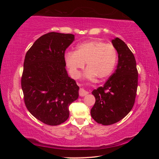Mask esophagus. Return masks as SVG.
<instances>
[{
    "mask_svg": "<svg viewBox=\"0 0 159 159\" xmlns=\"http://www.w3.org/2000/svg\"><path fill=\"white\" fill-rule=\"evenodd\" d=\"M88 93V91L85 90L83 88H80V89L79 90V95L81 96V97H83L87 95V94Z\"/></svg>",
    "mask_w": 159,
    "mask_h": 159,
    "instance_id": "obj_1",
    "label": "esophagus"
}]
</instances>
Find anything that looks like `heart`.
Here are the masks:
<instances>
[{
	"label": "heart",
	"instance_id": "1",
	"mask_svg": "<svg viewBox=\"0 0 159 159\" xmlns=\"http://www.w3.org/2000/svg\"><path fill=\"white\" fill-rule=\"evenodd\" d=\"M117 51L112 44L99 40H91L77 45L75 52L69 51L65 55V62L74 78L79 76L80 71L86 63L85 76L93 79L97 76L104 80L114 71L117 61Z\"/></svg>",
	"mask_w": 159,
	"mask_h": 159
}]
</instances>
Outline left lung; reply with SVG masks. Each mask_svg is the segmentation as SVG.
Listing matches in <instances>:
<instances>
[{
    "mask_svg": "<svg viewBox=\"0 0 159 159\" xmlns=\"http://www.w3.org/2000/svg\"><path fill=\"white\" fill-rule=\"evenodd\" d=\"M111 43L118 52L116 69L104 86L92 93L95 103L90 110L91 116L102 125L114 124L131 111L135 101L138 72L133 53L118 38Z\"/></svg>",
    "mask_w": 159,
    "mask_h": 159,
    "instance_id": "1",
    "label": "left lung"
}]
</instances>
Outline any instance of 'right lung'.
Listing matches in <instances>:
<instances>
[{
	"label": "right lung",
	"mask_w": 159,
	"mask_h": 159,
	"mask_svg": "<svg viewBox=\"0 0 159 159\" xmlns=\"http://www.w3.org/2000/svg\"><path fill=\"white\" fill-rule=\"evenodd\" d=\"M74 35L50 32L34 42L26 54L21 79L24 100L34 116L49 125L68 119L69 107L79 87L68 76L64 53Z\"/></svg>",
	"instance_id": "1"
}]
</instances>
